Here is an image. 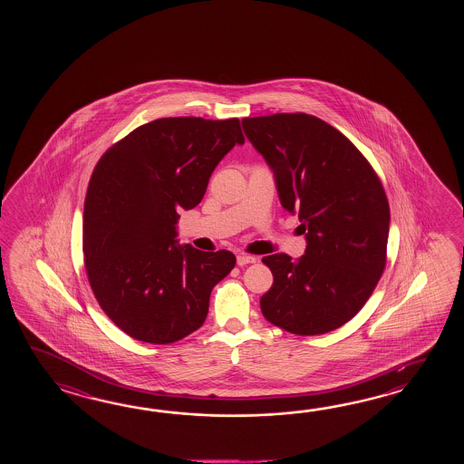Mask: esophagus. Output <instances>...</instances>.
Wrapping results in <instances>:
<instances>
[{"instance_id": "34e87169", "label": "esophagus", "mask_w": 464, "mask_h": 464, "mask_svg": "<svg viewBox=\"0 0 464 464\" xmlns=\"http://www.w3.org/2000/svg\"><path fill=\"white\" fill-rule=\"evenodd\" d=\"M256 256H246V254H238L237 256V266H248V264H256Z\"/></svg>"}]
</instances>
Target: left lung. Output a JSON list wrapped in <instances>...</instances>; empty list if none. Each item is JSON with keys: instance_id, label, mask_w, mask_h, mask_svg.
<instances>
[{"instance_id": "8db88e82", "label": "left lung", "mask_w": 464, "mask_h": 464, "mask_svg": "<svg viewBox=\"0 0 464 464\" xmlns=\"http://www.w3.org/2000/svg\"><path fill=\"white\" fill-rule=\"evenodd\" d=\"M246 139L274 170L282 206L300 218L306 250L264 256L274 285L266 320L295 335L345 325L386 266L390 206L365 156L338 129L305 112L242 119Z\"/></svg>"}]
</instances>
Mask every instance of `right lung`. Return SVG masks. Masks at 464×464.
<instances>
[{"mask_svg": "<svg viewBox=\"0 0 464 464\" xmlns=\"http://www.w3.org/2000/svg\"><path fill=\"white\" fill-rule=\"evenodd\" d=\"M244 142L237 118L156 119L99 159L84 202V266L99 305L124 334L168 345L206 322L210 292L236 256L179 246L176 224Z\"/></svg>", "mask_w": 464, "mask_h": 464, "instance_id": "obj_1", "label": "right lung"}]
</instances>
